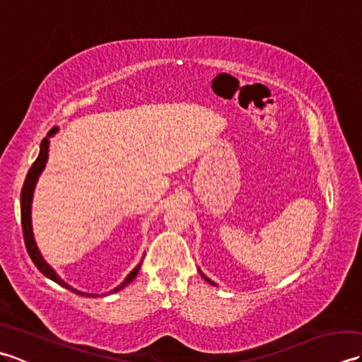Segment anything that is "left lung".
Listing matches in <instances>:
<instances>
[{
  "label": "left lung",
  "mask_w": 362,
  "mask_h": 362,
  "mask_svg": "<svg viewBox=\"0 0 362 362\" xmlns=\"http://www.w3.org/2000/svg\"><path fill=\"white\" fill-rule=\"evenodd\" d=\"M199 272H201V271H199ZM201 275H202V276H204V280H206V281H209V283H210V284H214V283H213V281H211V280H210V279H209V276H206V275H204V274H202V272H201Z\"/></svg>",
  "instance_id": "1"
}]
</instances>
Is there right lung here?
Returning <instances> with one entry per match:
<instances>
[{"label":"right lung","instance_id":"1","mask_svg":"<svg viewBox=\"0 0 362 362\" xmlns=\"http://www.w3.org/2000/svg\"><path fill=\"white\" fill-rule=\"evenodd\" d=\"M57 132V127H54L49 130L48 136H52L54 134ZM46 136L42 140V144H40V153H38L37 160L34 161V165L30 166L29 173L26 175V180H25V185H23V189H21V226H23V236H25V244H26V250L29 253L30 259H33V263L37 266L38 271H40L45 276H48L49 280L56 281L57 284H60L62 288H66L68 291L74 292V294H79V296H86V297H96V294H88V292H82V291H78L74 289L73 286H70V284L65 283L60 276L56 274V271L46 263V261L43 259L40 250H38L37 244H35V240H34V233H33V221H30V206H33V196H34V188H35V183L38 180V177H40L42 171L46 166V161H48V149H49V138ZM143 261H140L138 263L136 267H134V271H130V274L126 276L124 281H122L121 284H118L117 288L110 291L112 292H118L121 291L122 288H126L127 284L130 281H134V279L136 276L138 271H140V266H141Z\"/></svg>","mask_w":362,"mask_h":362}]
</instances>
